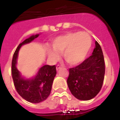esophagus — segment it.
<instances>
[{"instance_id": "34e87169", "label": "esophagus", "mask_w": 120, "mask_h": 120, "mask_svg": "<svg viewBox=\"0 0 120 120\" xmlns=\"http://www.w3.org/2000/svg\"><path fill=\"white\" fill-rule=\"evenodd\" d=\"M60 68H62V66L60 65H56V70H58V69H60Z\"/></svg>"}]
</instances>
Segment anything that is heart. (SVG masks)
<instances>
[{
  "label": "heart",
  "instance_id": "b5f03b06",
  "mask_svg": "<svg viewBox=\"0 0 120 120\" xmlns=\"http://www.w3.org/2000/svg\"><path fill=\"white\" fill-rule=\"evenodd\" d=\"M92 45L90 35L85 32H69L55 38L51 43L54 51L48 49L47 54L52 60H57L58 53L62 52L68 64L76 65L85 60Z\"/></svg>",
  "mask_w": 120,
  "mask_h": 120
}]
</instances>
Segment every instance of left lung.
<instances>
[{"mask_svg":"<svg viewBox=\"0 0 120 120\" xmlns=\"http://www.w3.org/2000/svg\"><path fill=\"white\" fill-rule=\"evenodd\" d=\"M105 70L103 52L96 41L92 55L80 65L69 69L67 83L71 93L80 100L95 97L103 85Z\"/></svg>","mask_w":120,"mask_h":120,"instance_id":"obj_1","label":"left lung"}]
</instances>
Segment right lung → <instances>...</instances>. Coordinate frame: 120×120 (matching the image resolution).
Instances as JSON below:
<instances>
[{"label": "right lung", "instance_id": "obj_1", "mask_svg": "<svg viewBox=\"0 0 120 120\" xmlns=\"http://www.w3.org/2000/svg\"><path fill=\"white\" fill-rule=\"evenodd\" d=\"M39 34L33 35L19 45L15 50L11 63V75L15 87L19 95L29 102L37 103L46 100L49 96L53 80L56 71V66L45 65L40 68L37 76L32 79L22 78L17 69V60L20 48L38 37Z\"/></svg>", "mask_w": 120, "mask_h": 120}]
</instances>
